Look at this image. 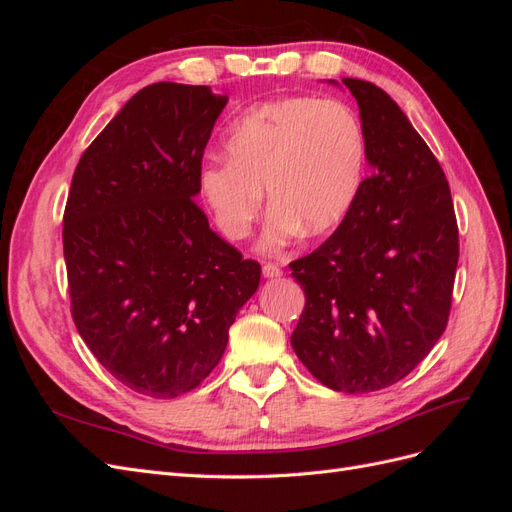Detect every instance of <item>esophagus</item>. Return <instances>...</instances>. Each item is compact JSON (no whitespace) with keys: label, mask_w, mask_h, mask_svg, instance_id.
Segmentation results:
<instances>
[{"label":"esophagus","mask_w":512,"mask_h":512,"mask_svg":"<svg viewBox=\"0 0 512 512\" xmlns=\"http://www.w3.org/2000/svg\"><path fill=\"white\" fill-rule=\"evenodd\" d=\"M262 275L269 277V280H273V277H280L282 275V269L275 265V262H267L265 267H262Z\"/></svg>","instance_id":"obj_1"}]
</instances>
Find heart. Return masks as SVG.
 I'll list each match as a JSON object with an SVG mask.
<instances>
[{
	"mask_svg": "<svg viewBox=\"0 0 512 512\" xmlns=\"http://www.w3.org/2000/svg\"><path fill=\"white\" fill-rule=\"evenodd\" d=\"M228 158H207L198 190L228 239H245L265 185L271 213L260 247L280 252L305 230L322 235L342 222L361 190L365 136L339 100L284 98L247 111L230 128Z\"/></svg>",
	"mask_w": 512,
	"mask_h": 512,
	"instance_id": "heart-1",
	"label": "heart"
}]
</instances>
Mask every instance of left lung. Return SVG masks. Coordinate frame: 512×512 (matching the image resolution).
Instances as JSON below:
<instances>
[{
  "label": "left lung",
  "instance_id": "obj_1",
  "mask_svg": "<svg viewBox=\"0 0 512 512\" xmlns=\"http://www.w3.org/2000/svg\"><path fill=\"white\" fill-rule=\"evenodd\" d=\"M342 83L371 177L333 235L290 265L305 292L290 344L324 386L371 393L406 378L444 333L459 232L444 170L404 111L374 83Z\"/></svg>",
  "mask_w": 512,
  "mask_h": 512
}]
</instances>
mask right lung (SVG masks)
<instances>
[{
  "instance_id": "right-lung-1",
  "label": "right lung",
  "mask_w": 512,
  "mask_h": 512,
  "mask_svg": "<svg viewBox=\"0 0 512 512\" xmlns=\"http://www.w3.org/2000/svg\"><path fill=\"white\" fill-rule=\"evenodd\" d=\"M228 102L205 85L153 83L87 147L64 213L72 318L130 391L188 393L220 363L260 265L209 228L194 198Z\"/></svg>"
}]
</instances>
